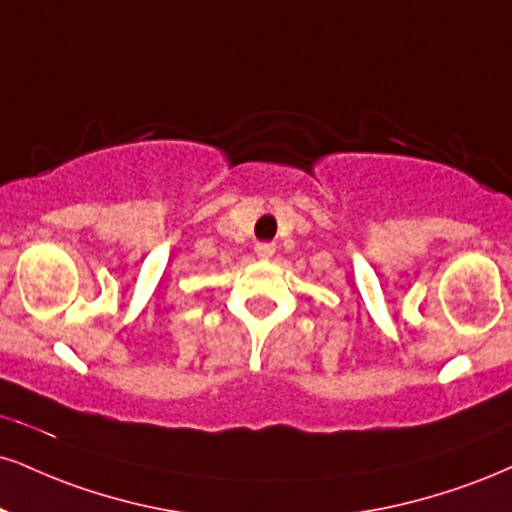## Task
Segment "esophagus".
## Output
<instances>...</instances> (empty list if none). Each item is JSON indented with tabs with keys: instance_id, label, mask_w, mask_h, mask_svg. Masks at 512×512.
Masks as SVG:
<instances>
[{
	"instance_id": "34e87169",
	"label": "esophagus",
	"mask_w": 512,
	"mask_h": 512,
	"mask_svg": "<svg viewBox=\"0 0 512 512\" xmlns=\"http://www.w3.org/2000/svg\"><path fill=\"white\" fill-rule=\"evenodd\" d=\"M255 252L260 257H272L274 255V243H257Z\"/></svg>"
}]
</instances>
